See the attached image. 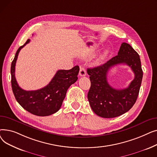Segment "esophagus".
<instances>
[{
  "mask_svg": "<svg viewBox=\"0 0 157 157\" xmlns=\"http://www.w3.org/2000/svg\"><path fill=\"white\" fill-rule=\"evenodd\" d=\"M79 74L80 76H86V70L83 67H80V69H79Z\"/></svg>",
  "mask_w": 157,
  "mask_h": 157,
  "instance_id": "34e87169",
  "label": "esophagus"
}]
</instances>
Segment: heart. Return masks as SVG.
Masks as SVG:
<instances>
[{
  "label": "heart",
  "mask_w": 157,
  "mask_h": 157,
  "mask_svg": "<svg viewBox=\"0 0 157 157\" xmlns=\"http://www.w3.org/2000/svg\"><path fill=\"white\" fill-rule=\"evenodd\" d=\"M107 53H108V51H106V52H105V53H104V55H105L107 54Z\"/></svg>",
  "instance_id": "heart-1"
}]
</instances>
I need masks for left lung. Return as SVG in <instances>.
Returning <instances> with one entry per match:
<instances>
[{"label": "left lung", "mask_w": 157, "mask_h": 157, "mask_svg": "<svg viewBox=\"0 0 157 157\" xmlns=\"http://www.w3.org/2000/svg\"><path fill=\"white\" fill-rule=\"evenodd\" d=\"M118 64H127L135 75L129 86L121 90L113 88L106 79L109 69ZM87 73L91 81L88 99L97 115L105 118H115L132 108L139 95L143 73L139 55L130 44L123 43L118 55L104 64L88 69Z\"/></svg>", "instance_id": "left-lung-1"}]
</instances>
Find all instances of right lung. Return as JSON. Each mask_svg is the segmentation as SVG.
Listing matches in <instances>:
<instances>
[{"label":"right lung","mask_w":157,"mask_h":157,"mask_svg":"<svg viewBox=\"0 0 157 157\" xmlns=\"http://www.w3.org/2000/svg\"><path fill=\"white\" fill-rule=\"evenodd\" d=\"M29 42L30 39H28L18 49L12 62V90L16 101L23 109L36 116H49L57 112L61 108L68 88L78 80L79 67L76 65L70 70H59L49 84L39 90L32 91L23 90L16 80L15 65L21 49Z\"/></svg>","instance_id":"obj_1"}]
</instances>
